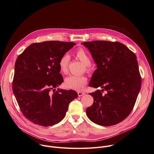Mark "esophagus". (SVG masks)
I'll list each match as a JSON object with an SVG mask.
<instances>
[{
	"label": "esophagus",
	"mask_w": 154,
	"mask_h": 154,
	"mask_svg": "<svg viewBox=\"0 0 154 154\" xmlns=\"http://www.w3.org/2000/svg\"><path fill=\"white\" fill-rule=\"evenodd\" d=\"M78 94L79 97H81V96H82L83 95H84L85 93L84 92H81V91H78Z\"/></svg>",
	"instance_id": "34e87169"
}]
</instances>
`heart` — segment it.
Returning a JSON list of instances; mask_svg holds the SVG:
<instances>
[{"label":"heart","instance_id":"b5f03b06","mask_svg":"<svg viewBox=\"0 0 154 154\" xmlns=\"http://www.w3.org/2000/svg\"><path fill=\"white\" fill-rule=\"evenodd\" d=\"M75 55L76 57L86 66L87 70H90L91 67L90 65L91 64V58L89 54L83 48H80L75 51ZM69 61L70 57L67 54H64L60 58L58 66L60 70L62 73L66 74L67 73ZM87 83V79L83 76L70 75L67 77L64 80V84L67 88L77 91L83 90Z\"/></svg>","mask_w":154,"mask_h":154}]
</instances>
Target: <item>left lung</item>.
Wrapping results in <instances>:
<instances>
[{
    "mask_svg": "<svg viewBox=\"0 0 154 154\" xmlns=\"http://www.w3.org/2000/svg\"><path fill=\"white\" fill-rule=\"evenodd\" d=\"M81 44L88 49L97 67L88 85L102 88L90 93L94 102L87 108V115L100 126L116 125L131 113L140 90L141 79L136 55L119 42ZM103 91H107L105 95Z\"/></svg>",
    "mask_w": 154,
    "mask_h": 154,
    "instance_id": "left-lung-1",
    "label": "left lung"
}]
</instances>
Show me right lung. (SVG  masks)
I'll use <instances>...</instances> for the list:
<instances>
[{
	"mask_svg": "<svg viewBox=\"0 0 154 154\" xmlns=\"http://www.w3.org/2000/svg\"><path fill=\"white\" fill-rule=\"evenodd\" d=\"M76 43L48 41L33 43L17 58L13 90L24 116L34 124L49 126L66 116L69 103L78 97L72 90L58 88L64 80L58 66L62 55Z\"/></svg>",
	"mask_w": 154,
	"mask_h": 154,
	"instance_id": "right-lung-1",
	"label": "right lung"
}]
</instances>
